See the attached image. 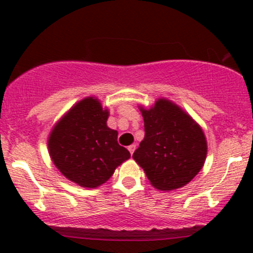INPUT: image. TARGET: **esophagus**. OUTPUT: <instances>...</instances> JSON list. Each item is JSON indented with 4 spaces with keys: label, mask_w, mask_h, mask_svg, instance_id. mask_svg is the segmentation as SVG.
<instances>
[{
    "label": "esophagus",
    "mask_w": 253,
    "mask_h": 253,
    "mask_svg": "<svg viewBox=\"0 0 253 253\" xmlns=\"http://www.w3.org/2000/svg\"><path fill=\"white\" fill-rule=\"evenodd\" d=\"M134 149H136V145H134V144H131V145H129V147H128V150H129V153H131V155L133 154Z\"/></svg>",
    "instance_id": "esophagus-1"
}]
</instances>
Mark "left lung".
I'll use <instances>...</instances> for the list:
<instances>
[{
  "label": "left lung",
  "mask_w": 253,
  "mask_h": 253,
  "mask_svg": "<svg viewBox=\"0 0 253 253\" xmlns=\"http://www.w3.org/2000/svg\"><path fill=\"white\" fill-rule=\"evenodd\" d=\"M141 112L145 133L133 159L157 190L187 185L206 162L207 141L200 125L167 99L148 110L141 108Z\"/></svg>",
  "instance_id": "obj_1"
}]
</instances>
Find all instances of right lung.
I'll use <instances>...</instances> for the list:
<instances>
[{"mask_svg":"<svg viewBox=\"0 0 253 253\" xmlns=\"http://www.w3.org/2000/svg\"><path fill=\"white\" fill-rule=\"evenodd\" d=\"M109 111L89 96L78 101L55 125L48 136V153L55 167L82 187L105 183L131 154L117 143V131L109 128Z\"/></svg>","mask_w":253,"mask_h":253,"instance_id":"1","label":"right lung"}]
</instances>
